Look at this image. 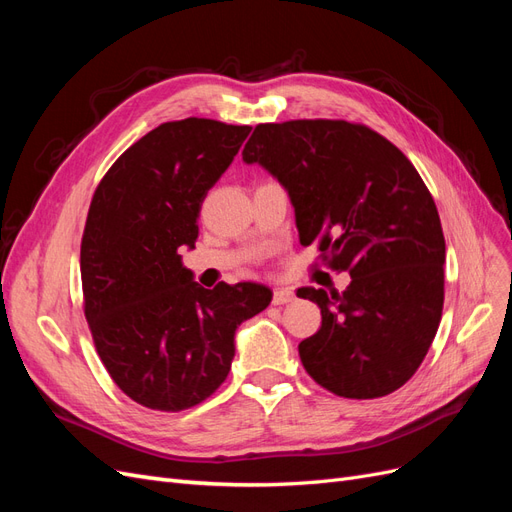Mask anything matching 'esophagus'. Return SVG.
I'll return each instance as SVG.
<instances>
[{
  "instance_id": "34e87169",
  "label": "esophagus",
  "mask_w": 512,
  "mask_h": 512,
  "mask_svg": "<svg viewBox=\"0 0 512 512\" xmlns=\"http://www.w3.org/2000/svg\"><path fill=\"white\" fill-rule=\"evenodd\" d=\"M292 299H294V292L288 290V288H277V290L273 292V303H275V305H286V303H290Z\"/></svg>"
}]
</instances>
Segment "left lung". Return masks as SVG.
Masks as SVG:
<instances>
[{
    "label": "left lung",
    "instance_id": "left-lung-1",
    "mask_svg": "<svg viewBox=\"0 0 512 512\" xmlns=\"http://www.w3.org/2000/svg\"><path fill=\"white\" fill-rule=\"evenodd\" d=\"M284 185L301 245L318 243L344 292L299 288L322 324L303 339L305 371L348 399L404 386L436 337L446 243L436 203L412 162L384 136L342 119L260 123L243 149Z\"/></svg>",
    "mask_w": 512,
    "mask_h": 512
}]
</instances>
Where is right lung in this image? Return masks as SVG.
Wrapping results in <instances>:
<instances>
[{
	"label": "right lung",
	"instance_id": "obj_1",
	"mask_svg": "<svg viewBox=\"0 0 512 512\" xmlns=\"http://www.w3.org/2000/svg\"><path fill=\"white\" fill-rule=\"evenodd\" d=\"M250 126L168 121L117 158L91 198L81 241L83 305L100 359L136 404L179 412L220 389L239 324L273 292L254 282L207 290L183 267L207 192Z\"/></svg>",
	"mask_w": 512,
	"mask_h": 512
}]
</instances>
